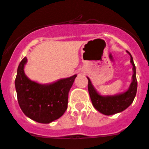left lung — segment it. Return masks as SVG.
Returning <instances> with one entry per match:
<instances>
[{
  "label": "left lung",
  "instance_id": "8db88e82",
  "mask_svg": "<svg viewBox=\"0 0 149 149\" xmlns=\"http://www.w3.org/2000/svg\"><path fill=\"white\" fill-rule=\"evenodd\" d=\"M131 56V63L133 65L134 74L132 76L133 81L128 90L125 93L114 96H101L98 94L91 84L89 77L88 79V90L90 95L93 105L96 110L101 113L107 116L113 115L123 111L127 108L134 101L137 90V81L136 77V67L131 54L127 51Z\"/></svg>",
  "mask_w": 149,
  "mask_h": 149
}]
</instances>
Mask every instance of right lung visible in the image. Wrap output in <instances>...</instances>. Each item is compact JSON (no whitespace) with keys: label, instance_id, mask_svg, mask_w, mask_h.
Here are the masks:
<instances>
[{"label":"right lung","instance_id":"1","mask_svg":"<svg viewBox=\"0 0 149 149\" xmlns=\"http://www.w3.org/2000/svg\"><path fill=\"white\" fill-rule=\"evenodd\" d=\"M27 60L24 57L21 61L15 77L18 104L30 119L39 123H50L61 117L66 110L68 93L77 75L48 85L39 84L30 81L24 72Z\"/></svg>","mask_w":149,"mask_h":149}]
</instances>
